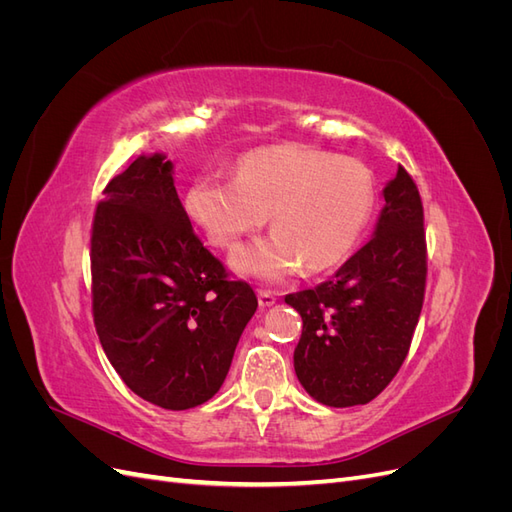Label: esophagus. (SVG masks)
Segmentation results:
<instances>
[{"label": "esophagus", "mask_w": 512, "mask_h": 512, "mask_svg": "<svg viewBox=\"0 0 512 512\" xmlns=\"http://www.w3.org/2000/svg\"><path fill=\"white\" fill-rule=\"evenodd\" d=\"M275 303V292L273 290H258V305L260 307H271Z\"/></svg>", "instance_id": "34e87169"}]
</instances>
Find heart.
I'll use <instances>...</instances> for the list:
<instances>
[{
    "label": "heart",
    "instance_id": "b5f03b06",
    "mask_svg": "<svg viewBox=\"0 0 512 512\" xmlns=\"http://www.w3.org/2000/svg\"><path fill=\"white\" fill-rule=\"evenodd\" d=\"M376 205L374 181L352 158L309 145L250 151L235 179L200 175L185 194V211L224 250L260 230L271 237L241 247L232 267L277 282L297 271L322 273L344 262L359 243Z\"/></svg>",
    "mask_w": 512,
    "mask_h": 512
}]
</instances>
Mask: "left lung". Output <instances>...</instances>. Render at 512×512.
Wrapping results in <instances>:
<instances>
[{"instance_id": "8db88e82", "label": "left lung", "mask_w": 512, "mask_h": 512, "mask_svg": "<svg viewBox=\"0 0 512 512\" xmlns=\"http://www.w3.org/2000/svg\"><path fill=\"white\" fill-rule=\"evenodd\" d=\"M371 237L331 280L286 294L301 314L294 371L331 408L363 406L395 378L412 344L427 280L423 203L404 166L384 188Z\"/></svg>"}]
</instances>
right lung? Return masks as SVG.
Returning a JSON list of instances; mask_svg holds the SVG:
<instances>
[{
	"instance_id": "obj_1",
	"label": "right lung",
	"mask_w": 512,
	"mask_h": 512,
	"mask_svg": "<svg viewBox=\"0 0 512 512\" xmlns=\"http://www.w3.org/2000/svg\"><path fill=\"white\" fill-rule=\"evenodd\" d=\"M102 194L91 305L106 359L149 404H205L226 380L256 294L196 237L162 153L138 156Z\"/></svg>"
}]
</instances>
